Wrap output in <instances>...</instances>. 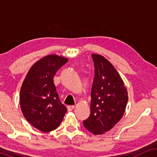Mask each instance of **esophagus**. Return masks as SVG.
<instances>
[{
	"label": "esophagus",
	"mask_w": 157,
	"mask_h": 157,
	"mask_svg": "<svg viewBox=\"0 0 157 157\" xmlns=\"http://www.w3.org/2000/svg\"><path fill=\"white\" fill-rule=\"evenodd\" d=\"M67 109H68V111H72L73 109H74V106H67Z\"/></svg>",
	"instance_id": "34e87169"
}]
</instances>
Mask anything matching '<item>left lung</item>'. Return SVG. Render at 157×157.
Returning <instances> with one entry per match:
<instances>
[{"instance_id": "8db88e82", "label": "left lung", "mask_w": 157, "mask_h": 157, "mask_svg": "<svg viewBox=\"0 0 157 157\" xmlns=\"http://www.w3.org/2000/svg\"><path fill=\"white\" fill-rule=\"evenodd\" d=\"M95 74L91 92V113L83 126L92 134H104L123 117L128 101L124 81L113 66L98 54H92Z\"/></svg>"}]
</instances>
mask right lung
<instances>
[{
    "label": "right lung",
    "instance_id": "add662e5",
    "mask_svg": "<svg viewBox=\"0 0 157 157\" xmlns=\"http://www.w3.org/2000/svg\"><path fill=\"white\" fill-rule=\"evenodd\" d=\"M68 62L57 55L46 56L36 62L28 72L20 92V106L25 119L44 132L58 128L67 111L61 104L53 77Z\"/></svg>",
    "mask_w": 157,
    "mask_h": 157
}]
</instances>
